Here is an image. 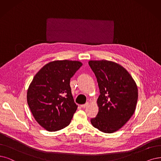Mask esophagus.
Segmentation results:
<instances>
[{"label": "esophagus", "mask_w": 161, "mask_h": 161, "mask_svg": "<svg viewBox=\"0 0 161 161\" xmlns=\"http://www.w3.org/2000/svg\"><path fill=\"white\" fill-rule=\"evenodd\" d=\"M89 105V103H85V104H83V105H81V107L82 108H86V107L87 106Z\"/></svg>", "instance_id": "1"}]
</instances>
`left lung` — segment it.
Listing matches in <instances>:
<instances>
[{
  "instance_id": "8db88e82",
  "label": "left lung",
  "mask_w": 161,
  "mask_h": 161,
  "mask_svg": "<svg viewBox=\"0 0 161 161\" xmlns=\"http://www.w3.org/2000/svg\"><path fill=\"white\" fill-rule=\"evenodd\" d=\"M88 63L96 75L100 92L97 101L98 114L91 119V123L101 131L113 133L134 114L138 99L137 86L120 64L105 59Z\"/></svg>"
}]
</instances>
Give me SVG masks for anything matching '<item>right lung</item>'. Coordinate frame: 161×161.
I'll list each match as a JSON object with an SVG mask.
<instances>
[{"label": "right lung", "instance_id": "obj_1", "mask_svg": "<svg viewBox=\"0 0 161 161\" xmlns=\"http://www.w3.org/2000/svg\"><path fill=\"white\" fill-rule=\"evenodd\" d=\"M82 65L79 61L56 60L46 64L35 75L27 91V102L40 126L56 131L70 123L77 105L70 78Z\"/></svg>", "mask_w": 161, "mask_h": 161}]
</instances>
